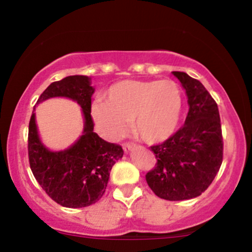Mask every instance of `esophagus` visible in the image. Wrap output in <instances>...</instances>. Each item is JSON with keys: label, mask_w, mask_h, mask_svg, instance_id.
<instances>
[{"label": "esophagus", "mask_w": 252, "mask_h": 252, "mask_svg": "<svg viewBox=\"0 0 252 252\" xmlns=\"http://www.w3.org/2000/svg\"><path fill=\"white\" fill-rule=\"evenodd\" d=\"M133 148H134V145L130 144V142H124V144H123V150L126 151V153L130 152V151L133 150Z\"/></svg>", "instance_id": "1"}]
</instances>
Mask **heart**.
Here are the masks:
<instances>
[{
    "instance_id": "obj_1",
    "label": "heart",
    "mask_w": 252,
    "mask_h": 252,
    "mask_svg": "<svg viewBox=\"0 0 252 252\" xmlns=\"http://www.w3.org/2000/svg\"><path fill=\"white\" fill-rule=\"evenodd\" d=\"M107 101L96 100L92 116L106 139L133 131L147 144H160L173 136L182 112V93L173 79H126L107 91Z\"/></svg>"
}]
</instances>
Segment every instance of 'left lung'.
Listing matches in <instances>:
<instances>
[{"mask_svg":"<svg viewBox=\"0 0 252 252\" xmlns=\"http://www.w3.org/2000/svg\"><path fill=\"white\" fill-rule=\"evenodd\" d=\"M186 91L189 110L185 124L163 144L151 146L156 166L146 181L156 195L166 200L198 197L219 173L223 157L219 107L198 79L174 71Z\"/></svg>","mask_w":252,"mask_h":252,"instance_id":"obj_1","label":"left lung"}]
</instances>
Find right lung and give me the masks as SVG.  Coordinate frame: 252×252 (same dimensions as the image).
Segmentation results:
<instances>
[{
  "mask_svg": "<svg viewBox=\"0 0 252 252\" xmlns=\"http://www.w3.org/2000/svg\"><path fill=\"white\" fill-rule=\"evenodd\" d=\"M94 88L87 76H68L53 82L41 94L37 104L50 97L63 96L81 106L84 116L83 135L71 147L50 151L42 144L37 131L35 113L29 123V161L39 186L54 202L66 208H84L104 195L110 171L123 150L94 133L92 95Z\"/></svg>",
  "mask_w": 252,
  "mask_h": 252,
  "instance_id": "obj_1",
  "label": "right lung"
}]
</instances>
